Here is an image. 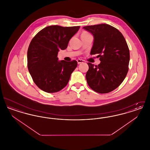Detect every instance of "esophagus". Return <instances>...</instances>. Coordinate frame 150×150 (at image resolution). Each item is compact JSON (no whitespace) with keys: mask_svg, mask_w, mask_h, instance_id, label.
Returning a JSON list of instances; mask_svg holds the SVG:
<instances>
[{"mask_svg":"<svg viewBox=\"0 0 150 150\" xmlns=\"http://www.w3.org/2000/svg\"><path fill=\"white\" fill-rule=\"evenodd\" d=\"M77 62H78V64H81V63L84 62V60L81 59H77Z\"/></svg>","mask_w":150,"mask_h":150,"instance_id":"34e87169","label":"esophagus"}]
</instances>
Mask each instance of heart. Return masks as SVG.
<instances>
[{
    "mask_svg": "<svg viewBox=\"0 0 150 150\" xmlns=\"http://www.w3.org/2000/svg\"><path fill=\"white\" fill-rule=\"evenodd\" d=\"M83 34H88V33H86V32H84V33H83Z\"/></svg>",
    "mask_w": 150,
    "mask_h": 150,
    "instance_id": "b5f03b06",
    "label": "heart"
}]
</instances>
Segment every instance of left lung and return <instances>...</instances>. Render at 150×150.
Segmentation results:
<instances>
[{"instance_id": "obj_1", "label": "left lung", "mask_w": 150, "mask_h": 150, "mask_svg": "<svg viewBox=\"0 0 150 150\" xmlns=\"http://www.w3.org/2000/svg\"><path fill=\"white\" fill-rule=\"evenodd\" d=\"M83 29L93 34L91 54H98L100 61L98 66L88 63V84L97 93L112 92L121 84L128 72L130 53L127 42L117 29L108 24L86 26Z\"/></svg>"}]
</instances>
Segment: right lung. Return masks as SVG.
Returning a JSON list of instances; mask_svg holds the SVG:
<instances>
[{
  "label": "right lung",
  "mask_w": 150,
  "mask_h": 150,
  "mask_svg": "<svg viewBox=\"0 0 150 150\" xmlns=\"http://www.w3.org/2000/svg\"><path fill=\"white\" fill-rule=\"evenodd\" d=\"M80 26L53 25L40 30L31 40L28 50V67L36 86L47 93H55L67 84L78 62L59 61L60 50L67 48Z\"/></svg>",
  "instance_id": "1"
}]
</instances>
